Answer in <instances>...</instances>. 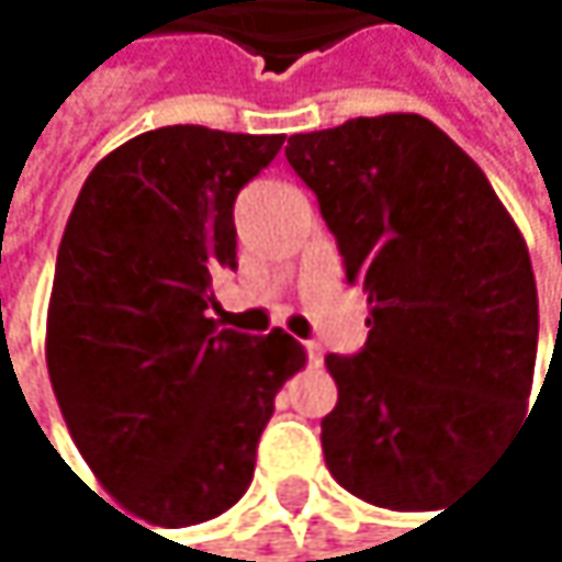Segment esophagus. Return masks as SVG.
I'll list each match as a JSON object with an SVG mask.
<instances>
[{
	"instance_id": "esophagus-1",
	"label": "esophagus",
	"mask_w": 562,
	"mask_h": 562,
	"mask_svg": "<svg viewBox=\"0 0 562 562\" xmlns=\"http://www.w3.org/2000/svg\"><path fill=\"white\" fill-rule=\"evenodd\" d=\"M306 356H310L313 367H319L323 363V346L319 342H306Z\"/></svg>"
}]
</instances>
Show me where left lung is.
Instances as JSON below:
<instances>
[{"instance_id": "obj_1", "label": "left lung", "mask_w": 562, "mask_h": 562, "mask_svg": "<svg viewBox=\"0 0 562 562\" xmlns=\"http://www.w3.org/2000/svg\"><path fill=\"white\" fill-rule=\"evenodd\" d=\"M346 283L370 293L367 346L326 367L323 457L342 490L436 509L527 413L540 306L527 243L483 169L429 119L359 115L290 136Z\"/></svg>"}]
</instances>
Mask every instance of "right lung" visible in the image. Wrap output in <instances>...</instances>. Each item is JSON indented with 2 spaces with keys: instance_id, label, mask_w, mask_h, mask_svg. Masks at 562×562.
I'll return each mask as SVG.
<instances>
[{
  "instance_id": "add662e5",
  "label": "right lung",
  "mask_w": 562,
  "mask_h": 562,
  "mask_svg": "<svg viewBox=\"0 0 562 562\" xmlns=\"http://www.w3.org/2000/svg\"><path fill=\"white\" fill-rule=\"evenodd\" d=\"M283 136L162 126L109 153L66 223L46 326L53 393L99 483L159 527L226 513L252 483L303 346L220 329L233 206Z\"/></svg>"
}]
</instances>
